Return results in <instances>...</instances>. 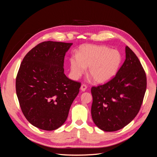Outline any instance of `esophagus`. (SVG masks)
Instances as JSON below:
<instances>
[{"mask_svg":"<svg viewBox=\"0 0 157 157\" xmlns=\"http://www.w3.org/2000/svg\"><path fill=\"white\" fill-rule=\"evenodd\" d=\"M86 88H87V86L86 84H82L81 86H80V90H81L82 92H84L85 90H86Z\"/></svg>","mask_w":157,"mask_h":157,"instance_id":"obj_1","label":"esophagus"}]
</instances>
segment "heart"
Here are the masks:
<instances>
[{"label":"heart","instance_id":"1","mask_svg":"<svg viewBox=\"0 0 157 157\" xmlns=\"http://www.w3.org/2000/svg\"><path fill=\"white\" fill-rule=\"evenodd\" d=\"M121 63L122 56L116 50L101 45H85L78 56L71 58V75L78 78L89 67V74L95 82L106 83L116 75Z\"/></svg>","mask_w":157,"mask_h":157}]
</instances>
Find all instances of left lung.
I'll list each match as a JSON object with an SVG mask.
<instances>
[{
  "label": "left lung",
  "mask_w": 157,
  "mask_h": 157,
  "mask_svg": "<svg viewBox=\"0 0 157 157\" xmlns=\"http://www.w3.org/2000/svg\"><path fill=\"white\" fill-rule=\"evenodd\" d=\"M146 88L145 71L134 52L126 46V59L115 77L91 88L95 124L103 131L115 132L129 124L140 111Z\"/></svg>",
  "instance_id": "1"
}]
</instances>
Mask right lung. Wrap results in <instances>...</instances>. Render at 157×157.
<instances>
[{
	"mask_svg": "<svg viewBox=\"0 0 157 157\" xmlns=\"http://www.w3.org/2000/svg\"><path fill=\"white\" fill-rule=\"evenodd\" d=\"M72 44L42 42L25 55L19 69L16 90L22 113L41 130L62 126L79 92L81 84L64 74L65 55Z\"/></svg>",
	"mask_w": 157,
	"mask_h": 157,
	"instance_id": "right-lung-1",
	"label": "right lung"
}]
</instances>
